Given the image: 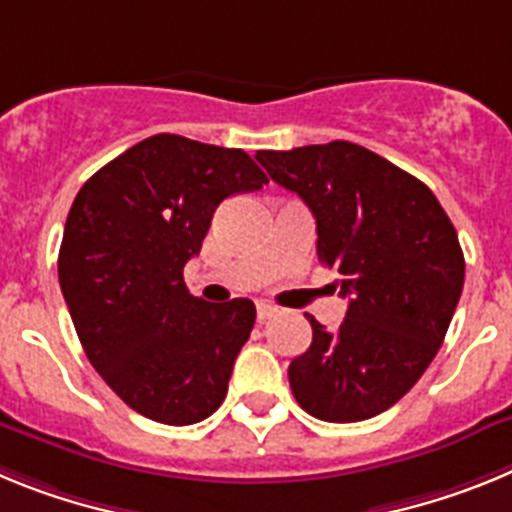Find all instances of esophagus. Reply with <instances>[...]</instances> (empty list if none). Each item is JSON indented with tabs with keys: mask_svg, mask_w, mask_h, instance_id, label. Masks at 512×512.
Segmentation results:
<instances>
[{
	"mask_svg": "<svg viewBox=\"0 0 512 512\" xmlns=\"http://www.w3.org/2000/svg\"><path fill=\"white\" fill-rule=\"evenodd\" d=\"M274 312H277V307L266 305V302H259V305H256V318H259L261 323H264V320H269Z\"/></svg>",
	"mask_w": 512,
	"mask_h": 512,
	"instance_id": "esophagus-1",
	"label": "esophagus"
}]
</instances>
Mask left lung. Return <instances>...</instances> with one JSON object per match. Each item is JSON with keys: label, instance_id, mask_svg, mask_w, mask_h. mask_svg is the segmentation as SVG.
Here are the masks:
<instances>
[{"label": "left lung", "instance_id": "obj_1", "mask_svg": "<svg viewBox=\"0 0 512 512\" xmlns=\"http://www.w3.org/2000/svg\"><path fill=\"white\" fill-rule=\"evenodd\" d=\"M256 158L310 207L318 259L348 297L338 330L307 315L312 343L289 364L292 395L328 423L374 418L423 377L454 318L464 287L454 225L420 179L348 140Z\"/></svg>", "mask_w": 512, "mask_h": 512}]
</instances>
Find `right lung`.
Returning a JSON list of instances; mask_svg holds the SVG:
<instances>
[{
	"label": "right lung",
	"instance_id": "1",
	"mask_svg": "<svg viewBox=\"0 0 512 512\" xmlns=\"http://www.w3.org/2000/svg\"><path fill=\"white\" fill-rule=\"evenodd\" d=\"M266 182L241 148L158 133L76 194L58 282L84 354L135 413L192 425L223 405L256 307L189 295L184 264L200 253L217 205Z\"/></svg>",
	"mask_w": 512,
	"mask_h": 512
}]
</instances>
